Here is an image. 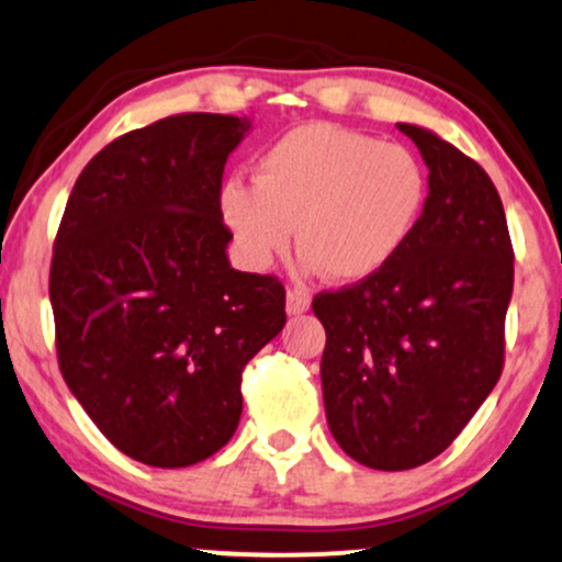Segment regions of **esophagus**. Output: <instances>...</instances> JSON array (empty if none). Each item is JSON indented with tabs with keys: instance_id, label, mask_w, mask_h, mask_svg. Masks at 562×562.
Returning a JSON list of instances; mask_svg holds the SVG:
<instances>
[{
	"instance_id": "34e87169",
	"label": "esophagus",
	"mask_w": 562,
	"mask_h": 562,
	"mask_svg": "<svg viewBox=\"0 0 562 562\" xmlns=\"http://www.w3.org/2000/svg\"><path fill=\"white\" fill-rule=\"evenodd\" d=\"M310 310V296L307 294H302V292H289L286 294V313L289 315H302V313H307Z\"/></svg>"
}]
</instances>
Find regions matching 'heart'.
I'll return each instance as SVG.
<instances>
[{
    "instance_id": "obj_1",
    "label": "heart",
    "mask_w": 562,
    "mask_h": 562,
    "mask_svg": "<svg viewBox=\"0 0 562 562\" xmlns=\"http://www.w3.org/2000/svg\"><path fill=\"white\" fill-rule=\"evenodd\" d=\"M424 200L426 173L407 147L307 123L262 151L255 183L228 178L217 207L249 268H270L296 226L307 273L355 283L405 247Z\"/></svg>"
}]
</instances>
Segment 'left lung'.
<instances>
[{
    "instance_id": "1",
    "label": "left lung",
    "mask_w": 562,
    "mask_h": 562,
    "mask_svg": "<svg viewBox=\"0 0 562 562\" xmlns=\"http://www.w3.org/2000/svg\"><path fill=\"white\" fill-rule=\"evenodd\" d=\"M428 196L394 260L313 300L326 328L321 384L336 445L375 471L441 454L499 381L513 296L503 200L479 162L420 125Z\"/></svg>"
}]
</instances>
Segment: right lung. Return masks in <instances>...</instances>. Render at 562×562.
Segmentation results:
<instances>
[{"label": "right lung", "mask_w": 562, "mask_h": 562, "mask_svg": "<svg viewBox=\"0 0 562 562\" xmlns=\"http://www.w3.org/2000/svg\"><path fill=\"white\" fill-rule=\"evenodd\" d=\"M252 121L187 112L131 131L78 176L55 239L59 371L99 431L151 468L207 460L241 418V371L286 292L231 268L223 168Z\"/></svg>", "instance_id": "right-lung-1"}]
</instances>
